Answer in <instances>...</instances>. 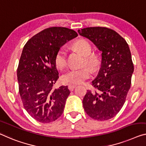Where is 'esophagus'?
Returning a JSON list of instances; mask_svg holds the SVG:
<instances>
[{
	"instance_id": "34e87169",
	"label": "esophagus",
	"mask_w": 146,
	"mask_h": 146,
	"mask_svg": "<svg viewBox=\"0 0 146 146\" xmlns=\"http://www.w3.org/2000/svg\"><path fill=\"white\" fill-rule=\"evenodd\" d=\"M76 87V85H68V88L70 91H73L74 89Z\"/></svg>"
}]
</instances>
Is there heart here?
Segmentation results:
<instances>
[{
  "label": "heart",
  "instance_id": "b5f03b06",
  "mask_svg": "<svg viewBox=\"0 0 146 146\" xmlns=\"http://www.w3.org/2000/svg\"><path fill=\"white\" fill-rule=\"evenodd\" d=\"M72 47L84 55V66L87 65L95 70L100 64V59L97 54L91 53L92 48L89 42L85 39H80L72 44ZM68 53L65 48L61 47L57 50L55 56V64L57 68L62 70L66 66ZM91 72L88 67L81 69H72L64 73L60 77V80L66 84H79L90 78Z\"/></svg>",
  "mask_w": 146,
  "mask_h": 146
}]
</instances>
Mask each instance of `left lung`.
Segmentation results:
<instances>
[{"instance_id": "obj_1", "label": "left lung", "mask_w": 146, "mask_h": 146, "mask_svg": "<svg viewBox=\"0 0 146 146\" xmlns=\"http://www.w3.org/2000/svg\"><path fill=\"white\" fill-rule=\"evenodd\" d=\"M78 33L102 51L101 67L92 82L97 91L87 90L83 100L84 108L94 119H110L121 110L131 87L134 65L129 45L108 28L87 27L78 30Z\"/></svg>"}]
</instances>
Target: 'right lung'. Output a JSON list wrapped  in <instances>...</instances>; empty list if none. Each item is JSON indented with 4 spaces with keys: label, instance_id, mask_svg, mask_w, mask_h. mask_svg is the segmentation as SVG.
Returning a JSON list of instances; mask_svg holds the SVG:
<instances>
[{
    "label": "right lung",
    "instance_id": "add662e5",
    "mask_svg": "<svg viewBox=\"0 0 146 146\" xmlns=\"http://www.w3.org/2000/svg\"><path fill=\"white\" fill-rule=\"evenodd\" d=\"M77 36L72 29L53 27L25 45L17 70L19 92L25 109L38 121H54L64 111L70 92L67 86L53 89L59 78L55 56L60 47Z\"/></svg>",
    "mask_w": 146,
    "mask_h": 146
}]
</instances>
